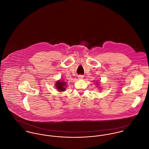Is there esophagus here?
<instances>
[{
    "mask_svg": "<svg viewBox=\"0 0 149 149\" xmlns=\"http://www.w3.org/2000/svg\"><path fill=\"white\" fill-rule=\"evenodd\" d=\"M78 79H83V75H79L78 76Z\"/></svg>",
    "mask_w": 149,
    "mask_h": 149,
    "instance_id": "esophagus-1",
    "label": "esophagus"
}]
</instances>
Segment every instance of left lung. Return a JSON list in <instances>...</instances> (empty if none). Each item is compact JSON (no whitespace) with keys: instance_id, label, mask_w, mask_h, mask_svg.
I'll return each instance as SVG.
<instances>
[{"instance_id":"1","label":"left lung","mask_w":149,"mask_h":149,"mask_svg":"<svg viewBox=\"0 0 149 149\" xmlns=\"http://www.w3.org/2000/svg\"><path fill=\"white\" fill-rule=\"evenodd\" d=\"M96 85H97V87H98L99 88H100V86H100V83H98V82H97V84Z\"/></svg>"}]
</instances>
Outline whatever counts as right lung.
Instances as JSON below:
<instances>
[{
	"label": "right lung",
	"mask_w": 149,
	"mask_h": 149,
	"mask_svg": "<svg viewBox=\"0 0 149 149\" xmlns=\"http://www.w3.org/2000/svg\"><path fill=\"white\" fill-rule=\"evenodd\" d=\"M58 80L55 83V87L58 91L63 92L66 90L67 87V83L63 80Z\"/></svg>",
	"instance_id": "add662e5"
}]
</instances>
